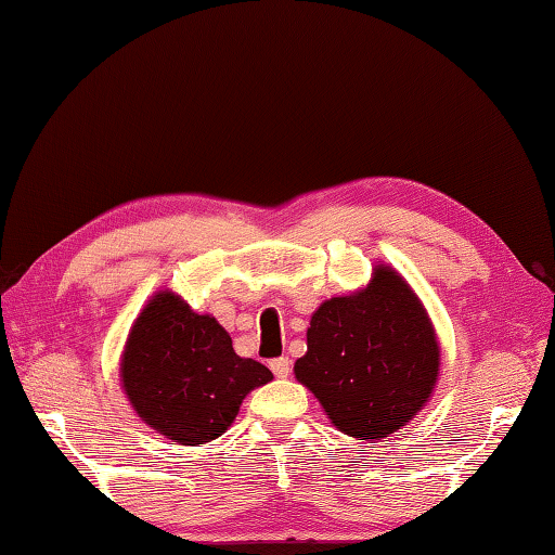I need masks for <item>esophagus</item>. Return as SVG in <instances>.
Here are the masks:
<instances>
[{"mask_svg":"<svg viewBox=\"0 0 555 555\" xmlns=\"http://www.w3.org/2000/svg\"><path fill=\"white\" fill-rule=\"evenodd\" d=\"M271 373H274L276 377H288L291 375V361L286 356H281V358H274V361H271Z\"/></svg>","mask_w":555,"mask_h":555,"instance_id":"34e87169","label":"esophagus"}]
</instances>
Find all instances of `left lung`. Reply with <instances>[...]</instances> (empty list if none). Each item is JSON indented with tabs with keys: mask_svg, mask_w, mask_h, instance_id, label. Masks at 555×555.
Masks as SVG:
<instances>
[{
	"mask_svg": "<svg viewBox=\"0 0 555 555\" xmlns=\"http://www.w3.org/2000/svg\"><path fill=\"white\" fill-rule=\"evenodd\" d=\"M293 373L344 436L379 440L428 404L440 375V341L406 279L377 264L365 288L312 312L308 351Z\"/></svg>",
	"mask_w": 555,
	"mask_h": 555,
	"instance_id": "obj_1",
	"label": "left lung"
}]
</instances>
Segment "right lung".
<instances>
[{
  "instance_id": "add662e5",
  "label": "right lung",
  "mask_w": 555,
  "mask_h": 555,
  "mask_svg": "<svg viewBox=\"0 0 555 555\" xmlns=\"http://www.w3.org/2000/svg\"><path fill=\"white\" fill-rule=\"evenodd\" d=\"M267 365L241 358L211 314L163 288L141 308L119 356V385L134 414L180 444L216 440L243 399L271 383Z\"/></svg>"
}]
</instances>
